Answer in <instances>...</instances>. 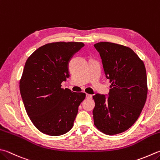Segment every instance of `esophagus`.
<instances>
[{
	"label": "esophagus",
	"mask_w": 160,
	"mask_h": 160,
	"mask_svg": "<svg viewBox=\"0 0 160 160\" xmlns=\"http://www.w3.org/2000/svg\"><path fill=\"white\" fill-rule=\"evenodd\" d=\"M86 96L87 99H92V95H90V94H86Z\"/></svg>",
	"instance_id": "obj_1"
}]
</instances>
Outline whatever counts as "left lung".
<instances>
[{"mask_svg":"<svg viewBox=\"0 0 160 160\" xmlns=\"http://www.w3.org/2000/svg\"><path fill=\"white\" fill-rule=\"evenodd\" d=\"M105 76L111 82L108 95L92 96L94 125L108 135L125 132L133 125L145 105L148 88L143 62L130 48L102 42L94 44Z\"/></svg>","mask_w":160,"mask_h":160,"instance_id":"left-lung-1","label":"left lung"}]
</instances>
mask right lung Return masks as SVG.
I'll return each mask as SVG.
<instances>
[{
	"mask_svg": "<svg viewBox=\"0 0 160 160\" xmlns=\"http://www.w3.org/2000/svg\"><path fill=\"white\" fill-rule=\"evenodd\" d=\"M84 45L74 42L47 44L27 59L20 93L28 117L43 134L60 136L73 127L86 94L61 88V83L70 77L69 62Z\"/></svg>",
	"mask_w": 160,
	"mask_h": 160,
	"instance_id": "right-lung-1",
	"label": "right lung"
}]
</instances>
